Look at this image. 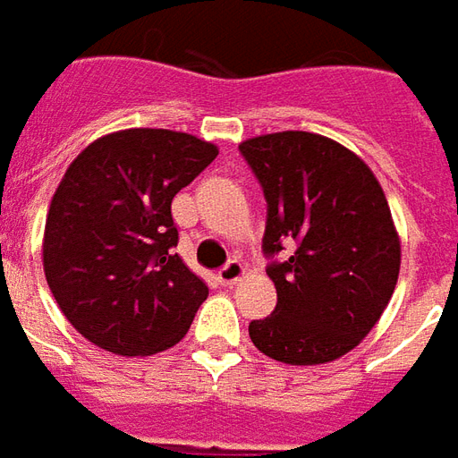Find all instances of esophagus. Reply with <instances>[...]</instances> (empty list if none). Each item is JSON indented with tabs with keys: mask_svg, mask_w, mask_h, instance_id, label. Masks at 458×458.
Instances as JSON below:
<instances>
[{
	"mask_svg": "<svg viewBox=\"0 0 458 458\" xmlns=\"http://www.w3.org/2000/svg\"><path fill=\"white\" fill-rule=\"evenodd\" d=\"M216 276H219V283H222V285H236V283L246 276V268H243L239 261H229L225 268H219Z\"/></svg>",
	"mask_w": 458,
	"mask_h": 458,
	"instance_id": "obj_1",
	"label": "esophagus"
}]
</instances>
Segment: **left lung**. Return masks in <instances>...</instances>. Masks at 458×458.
I'll return each mask as SVG.
<instances>
[{"label": "left lung", "instance_id": "left-lung-1", "mask_svg": "<svg viewBox=\"0 0 458 458\" xmlns=\"http://www.w3.org/2000/svg\"><path fill=\"white\" fill-rule=\"evenodd\" d=\"M239 151L268 202L263 251L295 249L268 266L278 305L249 325L253 346L290 366L335 361L376 327L398 283L388 199L356 153L319 133H266Z\"/></svg>", "mask_w": 458, "mask_h": 458}]
</instances>
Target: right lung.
Instances as JSON below:
<instances>
[{"label":"right lung","instance_id":"obj_1","mask_svg":"<svg viewBox=\"0 0 458 458\" xmlns=\"http://www.w3.org/2000/svg\"><path fill=\"white\" fill-rule=\"evenodd\" d=\"M216 153L192 133L123 129L70 163L46 216L43 270L88 342L151 356L188 335L209 290L175 253L170 202Z\"/></svg>","mask_w":458,"mask_h":458}]
</instances>
